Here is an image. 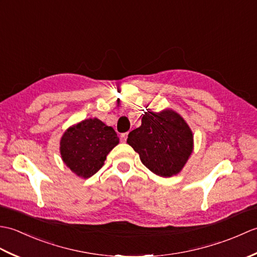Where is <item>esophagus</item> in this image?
Listing matches in <instances>:
<instances>
[{"label": "esophagus", "instance_id": "obj_1", "mask_svg": "<svg viewBox=\"0 0 257 257\" xmlns=\"http://www.w3.org/2000/svg\"><path fill=\"white\" fill-rule=\"evenodd\" d=\"M127 138H128V134H122L120 136V140H121V143H125V141H127Z\"/></svg>", "mask_w": 257, "mask_h": 257}]
</instances>
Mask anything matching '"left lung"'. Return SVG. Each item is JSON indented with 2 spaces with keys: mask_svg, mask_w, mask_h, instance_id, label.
<instances>
[{
  "mask_svg": "<svg viewBox=\"0 0 257 257\" xmlns=\"http://www.w3.org/2000/svg\"><path fill=\"white\" fill-rule=\"evenodd\" d=\"M127 143L151 172L170 178L182 171L192 154L193 133L173 109H147L141 125L129 133Z\"/></svg>",
  "mask_w": 257,
  "mask_h": 257,
  "instance_id": "1",
  "label": "left lung"
}]
</instances>
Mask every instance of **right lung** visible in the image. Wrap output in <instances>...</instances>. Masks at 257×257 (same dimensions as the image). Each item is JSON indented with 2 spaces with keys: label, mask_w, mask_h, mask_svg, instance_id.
Segmentation results:
<instances>
[{
  "label": "right lung",
  "mask_w": 257,
  "mask_h": 257,
  "mask_svg": "<svg viewBox=\"0 0 257 257\" xmlns=\"http://www.w3.org/2000/svg\"><path fill=\"white\" fill-rule=\"evenodd\" d=\"M118 144L112 127L98 118H88L66 129L59 141V152L70 171L88 179L103 166L107 155Z\"/></svg>",
  "instance_id": "obj_1"
}]
</instances>
